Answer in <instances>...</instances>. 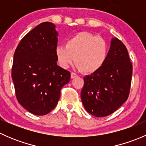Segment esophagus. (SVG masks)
Here are the masks:
<instances>
[{"label": "esophagus", "mask_w": 146, "mask_h": 146, "mask_svg": "<svg viewBox=\"0 0 146 146\" xmlns=\"http://www.w3.org/2000/svg\"><path fill=\"white\" fill-rule=\"evenodd\" d=\"M77 77H78V75L76 74V73H73V72H72V73H70V78H71L72 79L75 78H77Z\"/></svg>", "instance_id": "34e87169"}]
</instances>
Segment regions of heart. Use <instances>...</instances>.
Returning <instances> with one entry per match:
<instances>
[{
  "mask_svg": "<svg viewBox=\"0 0 146 146\" xmlns=\"http://www.w3.org/2000/svg\"><path fill=\"white\" fill-rule=\"evenodd\" d=\"M55 55L63 68H68L76 61V65L82 73L90 74L98 71L105 64L109 45L102 36L80 32L68 39L66 46H56Z\"/></svg>",
  "mask_w": 146,
  "mask_h": 146,
  "instance_id": "b5f03b06",
  "label": "heart"
}]
</instances>
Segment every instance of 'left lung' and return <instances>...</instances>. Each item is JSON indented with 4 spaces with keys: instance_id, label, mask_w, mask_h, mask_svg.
<instances>
[{
    "instance_id": "8db88e82",
    "label": "left lung",
    "mask_w": 146,
    "mask_h": 146,
    "mask_svg": "<svg viewBox=\"0 0 146 146\" xmlns=\"http://www.w3.org/2000/svg\"><path fill=\"white\" fill-rule=\"evenodd\" d=\"M132 72L126 46L113 38L105 64L98 71L84 77L81 100L86 111L102 117L118 110L129 98Z\"/></svg>"
}]
</instances>
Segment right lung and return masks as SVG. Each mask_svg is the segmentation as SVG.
Returning <instances> with one entry per match:
<instances>
[{
	"mask_svg": "<svg viewBox=\"0 0 146 146\" xmlns=\"http://www.w3.org/2000/svg\"><path fill=\"white\" fill-rule=\"evenodd\" d=\"M55 25L44 22L21 39L14 54L12 78L18 102L35 115L52 111L70 73L57 66Z\"/></svg>",
	"mask_w": 146,
	"mask_h": 146,
	"instance_id": "add662e5",
	"label": "right lung"
}]
</instances>
